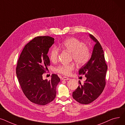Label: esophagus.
I'll list each match as a JSON object with an SVG mask.
<instances>
[{
    "mask_svg": "<svg viewBox=\"0 0 125 125\" xmlns=\"http://www.w3.org/2000/svg\"><path fill=\"white\" fill-rule=\"evenodd\" d=\"M62 80H64V81H66V80H68L70 79V78H68V77H63L62 78Z\"/></svg>",
    "mask_w": 125,
    "mask_h": 125,
    "instance_id": "34e87169",
    "label": "esophagus"
}]
</instances>
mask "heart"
Instances as JSON below:
<instances>
[{
  "label": "heart",
  "mask_w": 125,
  "mask_h": 125,
  "mask_svg": "<svg viewBox=\"0 0 125 125\" xmlns=\"http://www.w3.org/2000/svg\"><path fill=\"white\" fill-rule=\"evenodd\" d=\"M61 49H65L72 53V58L79 65H83L89 61L91 53L88 46L75 38H69L64 40L59 45ZM60 50L57 47L51 48L49 57L52 62L57 61ZM75 66L73 63H63L58 65L55 71L64 75H69L74 70Z\"/></svg>",
  "instance_id": "heart-1"
}]
</instances>
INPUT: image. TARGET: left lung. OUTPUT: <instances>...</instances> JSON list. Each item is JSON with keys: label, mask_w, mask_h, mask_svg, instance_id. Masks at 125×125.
Instances as JSON below:
<instances>
[{"label": "left lung", "mask_w": 125, "mask_h": 125, "mask_svg": "<svg viewBox=\"0 0 125 125\" xmlns=\"http://www.w3.org/2000/svg\"><path fill=\"white\" fill-rule=\"evenodd\" d=\"M90 38L95 42L91 57L79 71V74L87 78L84 84L80 85L73 92V97L81 104L91 103L103 91L105 84V75L107 69L103 49L99 41L92 35Z\"/></svg>", "instance_id": "obj_1"}]
</instances>
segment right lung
<instances>
[{
    "label": "right lung",
    "mask_w": 125,
    "mask_h": 125,
    "mask_svg": "<svg viewBox=\"0 0 125 125\" xmlns=\"http://www.w3.org/2000/svg\"><path fill=\"white\" fill-rule=\"evenodd\" d=\"M50 36H38L25 46L18 61L16 74L21 89L33 103L44 105L56 96L60 78L52 74L51 80H44L42 75L50 65L47 53L54 42Z\"/></svg>",
    "instance_id": "add662e5"
}]
</instances>
